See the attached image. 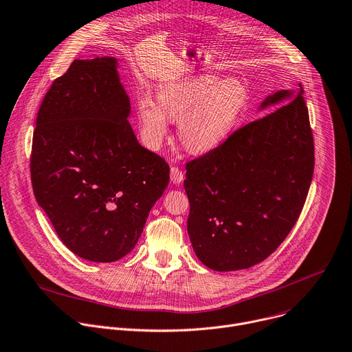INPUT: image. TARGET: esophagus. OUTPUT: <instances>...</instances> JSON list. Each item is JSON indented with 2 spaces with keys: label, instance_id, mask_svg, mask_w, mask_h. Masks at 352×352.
<instances>
[{
  "label": "esophagus",
  "instance_id": "obj_1",
  "mask_svg": "<svg viewBox=\"0 0 352 352\" xmlns=\"http://www.w3.org/2000/svg\"><path fill=\"white\" fill-rule=\"evenodd\" d=\"M170 177H171L173 184H181L184 181V173L178 167H171Z\"/></svg>",
  "mask_w": 352,
  "mask_h": 352
}]
</instances>
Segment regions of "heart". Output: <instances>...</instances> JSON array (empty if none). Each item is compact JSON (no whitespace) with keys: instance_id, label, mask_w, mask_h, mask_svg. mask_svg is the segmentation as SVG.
I'll list each match as a JSON object with an SVG mask.
<instances>
[{"instance_id":"heart-1","label":"heart","mask_w":352,"mask_h":352,"mask_svg":"<svg viewBox=\"0 0 352 352\" xmlns=\"http://www.w3.org/2000/svg\"><path fill=\"white\" fill-rule=\"evenodd\" d=\"M157 102L142 92L137 117L145 145L159 149L168 120H177L181 144L192 153H208L221 146L238 127L250 103V92L236 78L196 74L164 82L157 88Z\"/></svg>"}]
</instances>
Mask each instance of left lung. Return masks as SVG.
<instances>
[{"label":"left lung","instance_id":"8db88e82","mask_svg":"<svg viewBox=\"0 0 352 352\" xmlns=\"http://www.w3.org/2000/svg\"><path fill=\"white\" fill-rule=\"evenodd\" d=\"M302 92L298 84L268 95L260 110H276L186 164L188 233L210 270L238 271L264 261L298 219L315 163Z\"/></svg>","mask_w":352,"mask_h":352}]
</instances>
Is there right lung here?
<instances>
[{"instance_id": "right-lung-1", "label": "right lung", "mask_w": 352, "mask_h": 352, "mask_svg": "<svg viewBox=\"0 0 352 352\" xmlns=\"http://www.w3.org/2000/svg\"><path fill=\"white\" fill-rule=\"evenodd\" d=\"M117 59H76L47 92L36 120L33 192L63 245L94 263L137 245L170 167L140 145Z\"/></svg>"}]
</instances>
